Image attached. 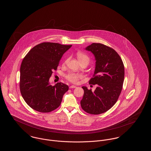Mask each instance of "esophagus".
Masks as SVG:
<instances>
[{
	"label": "esophagus",
	"mask_w": 151,
	"mask_h": 151,
	"mask_svg": "<svg viewBox=\"0 0 151 151\" xmlns=\"http://www.w3.org/2000/svg\"><path fill=\"white\" fill-rule=\"evenodd\" d=\"M76 88V86H70V89H71V88Z\"/></svg>",
	"instance_id": "34e87169"
}]
</instances>
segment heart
<instances>
[{
  "label": "heart",
  "instance_id": "obj_1",
  "mask_svg": "<svg viewBox=\"0 0 151 151\" xmlns=\"http://www.w3.org/2000/svg\"><path fill=\"white\" fill-rule=\"evenodd\" d=\"M77 57L79 60L80 62H82V61H84L86 60L88 62H89V57L83 53L82 52H78L77 53ZM68 61V58H67L65 60V63H67V62ZM82 78L81 75L79 74V73H74V72H70L68 74H67L65 75V78L67 79L68 81H71V83H78L79 80Z\"/></svg>",
  "mask_w": 151,
  "mask_h": 151
}]
</instances>
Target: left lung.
I'll return each instance as SVG.
<instances>
[{
    "label": "left lung",
    "instance_id": "left-lung-1",
    "mask_svg": "<svg viewBox=\"0 0 151 151\" xmlns=\"http://www.w3.org/2000/svg\"><path fill=\"white\" fill-rule=\"evenodd\" d=\"M86 49L93 54L96 61L89 83L97 84V87L92 92L83 86L84 93L80 104L86 113L97 115L107 111L118 100L124 81V67L119 54L108 46L93 43Z\"/></svg>",
    "mask_w": 151,
    "mask_h": 151
}]
</instances>
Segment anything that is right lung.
Segmentation results:
<instances>
[{
  "instance_id": "1",
  "label": "right lung",
  "mask_w": 151,
  "mask_h": 151,
  "mask_svg": "<svg viewBox=\"0 0 151 151\" xmlns=\"http://www.w3.org/2000/svg\"><path fill=\"white\" fill-rule=\"evenodd\" d=\"M72 45L42 42L33 47L24 58L20 67V90L26 103L41 113L58 108L68 86L57 83L52 86L49 79L59 61Z\"/></svg>"
}]
</instances>
